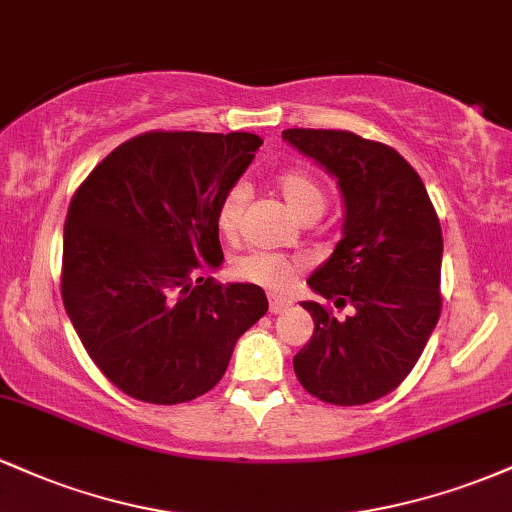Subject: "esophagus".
I'll list each match as a JSON object with an SVG mask.
<instances>
[{
	"mask_svg": "<svg viewBox=\"0 0 512 512\" xmlns=\"http://www.w3.org/2000/svg\"><path fill=\"white\" fill-rule=\"evenodd\" d=\"M291 301L289 298H281V296H272L269 298V313H274V315H281V313H286V310L291 308Z\"/></svg>",
	"mask_w": 512,
	"mask_h": 512,
	"instance_id": "1",
	"label": "esophagus"
}]
</instances>
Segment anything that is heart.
<instances>
[{
    "instance_id": "heart-1",
    "label": "heart",
    "mask_w": 512,
    "mask_h": 512,
    "mask_svg": "<svg viewBox=\"0 0 512 512\" xmlns=\"http://www.w3.org/2000/svg\"><path fill=\"white\" fill-rule=\"evenodd\" d=\"M274 187L289 202V207L305 221L317 219L327 204L325 185L317 180V175L305 168L279 170L274 175ZM245 204H248V192H245L243 185H231L223 192L219 207H216V228H219L223 238L233 240L240 233ZM231 272L236 279L262 286V289L286 291L291 289L298 272H301V262L276 255V252L255 250L233 260Z\"/></svg>"
}]
</instances>
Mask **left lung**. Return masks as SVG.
Masks as SVG:
<instances>
[{
	"label": "left lung",
	"mask_w": 512,
	"mask_h": 512,
	"mask_svg": "<svg viewBox=\"0 0 512 512\" xmlns=\"http://www.w3.org/2000/svg\"><path fill=\"white\" fill-rule=\"evenodd\" d=\"M342 187L344 238L310 276L337 308L305 301L313 339L293 356L296 378L327 404L356 407L399 387L440 317L443 233L419 173L392 146L344 129H284Z\"/></svg>",
	"instance_id": "1"
}]
</instances>
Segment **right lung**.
Here are the masks:
<instances>
[{
  "label": "right lung",
  "instance_id": "1",
  "mask_svg": "<svg viewBox=\"0 0 512 512\" xmlns=\"http://www.w3.org/2000/svg\"><path fill=\"white\" fill-rule=\"evenodd\" d=\"M262 139L231 132L137 134L69 202L62 301L105 378L149 404H182L226 373L233 346L267 313L255 284H219L216 207Z\"/></svg>",
  "mask_w": 512,
  "mask_h": 512
}]
</instances>
